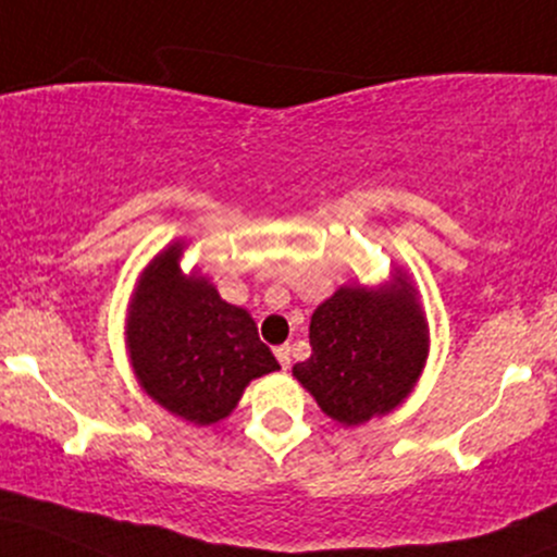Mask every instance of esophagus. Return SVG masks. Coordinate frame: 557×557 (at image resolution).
Masks as SVG:
<instances>
[{"label":"esophagus","mask_w":557,"mask_h":557,"mask_svg":"<svg viewBox=\"0 0 557 557\" xmlns=\"http://www.w3.org/2000/svg\"><path fill=\"white\" fill-rule=\"evenodd\" d=\"M274 357H277L280 368H283V370H288V368H290V346H288V344L274 348Z\"/></svg>","instance_id":"1"}]
</instances>
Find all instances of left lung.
<instances>
[{
	"instance_id": "obj_1",
	"label": "left lung",
	"mask_w": 557,
	"mask_h": 557,
	"mask_svg": "<svg viewBox=\"0 0 557 557\" xmlns=\"http://www.w3.org/2000/svg\"><path fill=\"white\" fill-rule=\"evenodd\" d=\"M311 357L293 375L327 418L362 425L412 394L428 357V322L407 274L381 288L344 285L309 325Z\"/></svg>"
}]
</instances>
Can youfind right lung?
<instances>
[{"mask_svg":"<svg viewBox=\"0 0 557 557\" xmlns=\"http://www.w3.org/2000/svg\"><path fill=\"white\" fill-rule=\"evenodd\" d=\"M185 243L163 248L139 274L126 346L152 401L195 425L224 420L253 377L280 370L246 309L222 301L198 274H182Z\"/></svg>","mask_w":557,"mask_h":557,"instance_id":"1","label":"right lung"}]
</instances>
